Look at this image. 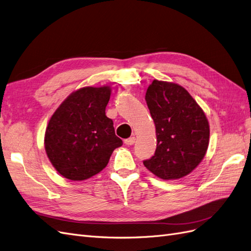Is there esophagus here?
<instances>
[{
  "label": "esophagus",
  "mask_w": 251,
  "mask_h": 251,
  "mask_svg": "<svg viewBox=\"0 0 251 251\" xmlns=\"http://www.w3.org/2000/svg\"><path fill=\"white\" fill-rule=\"evenodd\" d=\"M135 140H136L135 137H130L127 139H125V143L126 144V146H132V144L135 143Z\"/></svg>",
  "instance_id": "esophagus-1"
}]
</instances>
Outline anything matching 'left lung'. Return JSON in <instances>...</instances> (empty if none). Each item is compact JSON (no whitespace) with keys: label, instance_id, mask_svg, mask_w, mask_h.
<instances>
[{"label":"left lung","instance_id":"obj_1","mask_svg":"<svg viewBox=\"0 0 251 251\" xmlns=\"http://www.w3.org/2000/svg\"><path fill=\"white\" fill-rule=\"evenodd\" d=\"M146 101L156 127L154 156L146 168L163 180L192 173L202 161L209 143V125L200 105L177 83L154 79Z\"/></svg>","mask_w":251,"mask_h":251}]
</instances>
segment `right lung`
<instances>
[{"mask_svg":"<svg viewBox=\"0 0 251 251\" xmlns=\"http://www.w3.org/2000/svg\"><path fill=\"white\" fill-rule=\"evenodd\" d=\"M111 87H85L71 93L49 120L45 150L63 177L89 179L107 166L113 151L123 146L113 120L105 116Z\"/></svg>","mask_w":251,"mask_h":251,"instance_id":"obj_1","label":"right lung"}]
</instances>
